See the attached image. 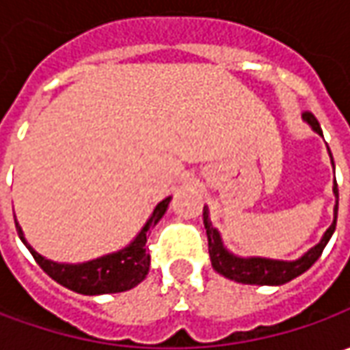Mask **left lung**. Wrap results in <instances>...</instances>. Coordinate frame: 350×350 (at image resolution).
<instances>
[{
    "label": "left lung",
    "instance_id": "1",
    "mask_svg": "<svg viewBox=\"0 0 350 350\" xmlns=\"http://www.w3.org/2000/svg\"><path fill=\"white\" fill-rule=\"evenodd\" d=\"M304 120L314 128L319 136H323L321 134V126H319L317 118L312 113L306 111L304 113ZM331 163H333V157H331ZM333 193L337 196L333 224L329 226V230L323 234L321 241L317 243L316 247H312L308 253H304L302 257L296 259V261H276V259H265V257H247V259H243V257H237L234 253H230L228 249L224 247L222 237L218 234V230L210 222L208 210L204 208L202 220H204V228H206V235H208V253L214 271L220 273L222 276H226V278H230V280H235V282H241V284H259V286H265V284H269V286H280V284H286L292 278H296V276L306 273L319 259V255L323 253L327 241H329L331 235L335 232L337 206H339L337 181H335V187H333Z\"/></svg>",
    "mask_w": 350,
    "mask_h": 350
}]
</instances>
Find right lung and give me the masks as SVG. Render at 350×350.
I'll return each mask as SVG.
<instances>
[{
    "mask_svg": "<svg viewBox=\"0 0 350 350\" xmlns=\"http://www.w3.org/2000/svg\"><path fill=\"white\" fill-rule=\"evenodd\" d=\"M169 200H171V196L163 198L155 206L150 220L142 228L140 234L130 241V245L116 251V253H109V255L97 257L93 261L77 262V265L54 262L50 259H44L40 253H36L27 243L17 220H15V226H17V234H19L21 241L31 251L34 261L38 262V267L50 278H54L58 284L74 290L77 294H85V296L116 294V292H126V290L138 286L148 275V271H150V253L146 249L148 232L161 220V216L165 214L169 206Z\"/></svg>",
    "mask_w": 350,
    "mask_h": 350,
    "instance_id": "1",
    "label": "right lung"
}]
</instances>
